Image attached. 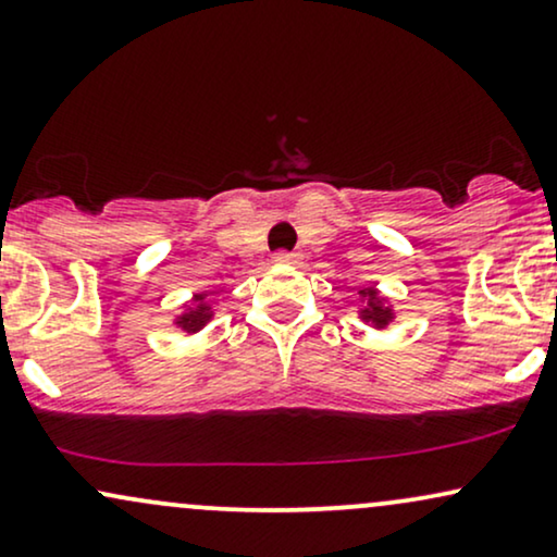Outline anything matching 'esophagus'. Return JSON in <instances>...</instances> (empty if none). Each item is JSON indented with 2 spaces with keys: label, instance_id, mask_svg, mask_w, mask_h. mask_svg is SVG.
I'll use <instances>...</instances> for the list:
<instances>
[{
  "label": "esophagus",
  "instance_id": "esophagus-1",
  "mask_svg": "<svg viewBox=\"0 0 557 557\" xmlns=\"http://www.w3.org/2000/svg\"><path fill=\"white\" fill-rule=\"evenodd\" d=\"M297 260H299L297 252H286V250L276 252V263H297Z\"/></svg>",
  "mask_w": 557,
  "mask_h": 557
}]
</instances>
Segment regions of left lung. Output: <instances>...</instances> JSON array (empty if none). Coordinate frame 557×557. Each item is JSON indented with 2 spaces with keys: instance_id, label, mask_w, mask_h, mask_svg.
Instances as JSON below:
<instances>
[{
  "instance_id": "8db88e82",
  "label": "left lung",
  "mask_w": 557,
  "mask_h": 557,
  "mask_svg": "<svg viewBox=\"0 0 557 557\" xmlns=\"http://www.w3.org/2000/svg\"><path fill=\"white\" fill-rule=\"evenodd\" d=\"M359 297H361L359 318L363 322H369V325H372V327H376V331H382V327H387L389 322L395 320L393 305H389V301L384 299V297H380V292H376L374 286L359 289Z\"/></svg>"
}]
</instances>
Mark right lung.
Listing matches in <instances>:
<instances>
[{"label": "right lung", "instance_id": "right-lung-1", "mask_svg": "<svg viewBox=\"0 0 557 557\" xmlns=\"http://www.w3.org/2000/svg\"><path fill=\"white\" fill-rule=\"evenodd\" d=\"M206 297H209L206 292L194 294V301L185 305V310L175 318V325L181 327L183 333H198L206 322H211V318H214V310H211V305L206 301Z\"/></svg>", "mask_w": 557, "mask_h": 557}]
</instances>
